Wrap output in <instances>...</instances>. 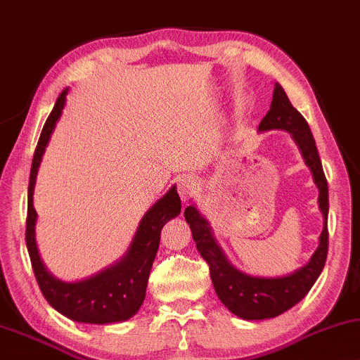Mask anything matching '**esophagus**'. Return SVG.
<instances>
[{
    "label": "esophagus",
    "instance_id": "obj_1",
    "mask_svg": "<svg viewBox=\"0 0 360 360\" xmlns=\"http://www.w3.org/2000/svg\"><path fill=\"white\" fill-rule=\"evenodd\" d=\"M195 187H197L195 179L192 178V176L186 174V176H182V178H179V181H178V194L181 195L182 200L186 202L187 198L194 194Z\"/></svg>",
    "mask_w": 360,
    "mask_h": 360
}]
</instances>
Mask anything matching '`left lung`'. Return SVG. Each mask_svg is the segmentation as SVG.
<instances>
[{"label": "left lung", "mask_w": 360, "mask_h": 360, "mask_svg": "<svg viewBox=\"0 0 360 360\" xmlns=\"http://www.w3.org/2000/svg\"><path fill=\"white\" fill-rule=\"evenodd\" d=\"M273 129H281L291 134L319 189V208L323 214V229L319 238V248L315 249L307 264L284 276L264 278L248 275L228 260L221 245H218L214 239L210 223L205 217H202L194 203L184 210L186 221L191 226L197 250L210 265L212 283L218 299L234 315L244 320L273 319L294 307L317 281L328 252V224H326L328 223V184L321 168L319 150L307 121L291 105L286 92L278 82L273 90L270 111L260 121L259 132L273 131Z\"/></svg>", "instance_id": "1"}]
</instances>
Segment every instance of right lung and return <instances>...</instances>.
Instances as JSON below:
<instances>
[{
    "instance_id": "right-lung-1",
    "label": "right lung",
    "mask_w": 360,
    "mask_h": 360,
    "mask_svg": "<svg viewBox=\"0 0 360 360\" xmlns=\"http://www.w3.org/2000/svg\"><path fill=\"white\" fill-rule=\"evenodd\" d=\"M69 89L58 96L53 111L43 126L32 162L29 195H27L25 243L34 268L37 283L48 304L64 317L79 323L106 325L126 321L137 314L146 299L148 275L160 245L162 228L181 213V198L176 186L150 207L139 223L137 231L129 244L126 254L115 264L80 281H63L53 276L41 262L35 239L37 212L34 208V191L39 168L51 134L66 105Z\"/></svg>"
}]
</instances>
